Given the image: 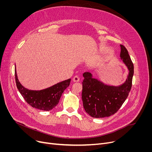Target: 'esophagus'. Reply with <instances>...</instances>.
Masks as SVG:
<instances>
[{
    "label": "esophagus",
    "instance_id": "34e87169",
    "mask_svg": "<svg viewBox=\"0 0 152 152\" xmlns=\"http://www.w3.org/2000/svg\"><path fill=\"white\" fill-rule=\"evenodd\" d=\"M73 81L74 82H79V80H80V78H79V77L78 76H75L73 77Z\"/></svg>",
    "mask_w": 152,
    "mask_h": 152
}]
</instances>
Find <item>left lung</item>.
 I'll return each instance as SVG.
<instances>
[{"mask_svg":"<svg viewBox=\"0 0 152 152\" xmlns=\"http://www.w3.org/2000/svg\"><path fill=\"white\" fill-rule=\"evenodd\" d=\"M120 57L129 69L127 78L122 85H106L93 78L89 72L83 74V107L86 112L93 118L108 117L116 113L126 100L131 89L134 65L126 48L123 45H120Z\"/></svg>","mask_w":152,"mask_h":152,"instance_id":"left-lung-1","label":"left lung"}]
</instances>
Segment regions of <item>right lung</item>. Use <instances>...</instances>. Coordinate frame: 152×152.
Returning <instances> with one entry per match:
<instances>
[{
  "label": "right lung",
  "mask_w": 152,
  "mask_h": 152,
  "mask_svg": "<svg viewBox=\"0 0 152 152\" xmlns=\"http://www.w3.org/2000/svg\"><path fill=\"white\" fill-rule=\"evenodd\" d=\"M15 81L22 97L32 107L44 111H49L58 103L63 92L69 86L71 79L56 84L49 88L41 91H32L24 87L18 81L15 68Z\"/></svg>",
  "instance_id": "right-lung-1"
}]
</instances>
